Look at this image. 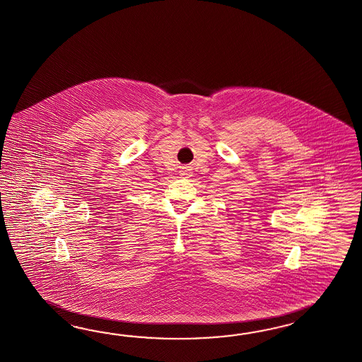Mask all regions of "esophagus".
<instances>
[{"label": "esophagus", "instance_id": "34e87169", "mask_svg": "<svg viewBox=\"0 0 362 362\" xmlns=\"http://www.w3.org/2000/svg\"><path fill=\"white\" fill-rule=\"evenodd\" d=\"M181 175L185 177L190 176V175H192V169H190V167L182 168V170H181Z\"/></svg>", "mask_w": 362, "mask_h": 362}]
</instances>
